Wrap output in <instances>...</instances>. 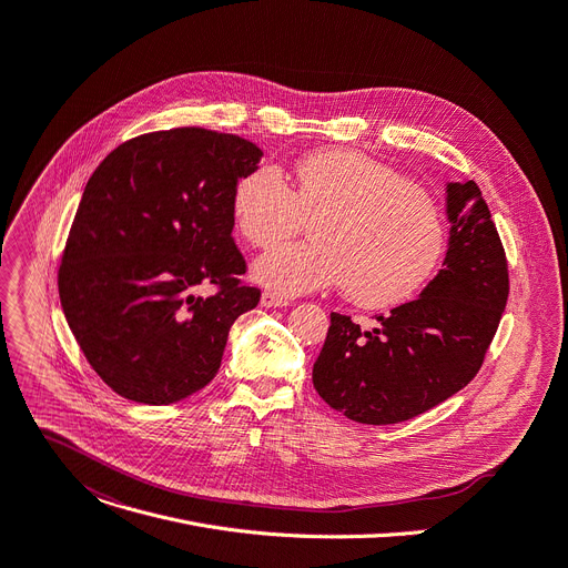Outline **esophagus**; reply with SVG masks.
<instances>
[{
  "label": "esophagus",
  "mask_w": 568,
  "mask_h": 568,
  "mask_svg": "<svg viewBox=\"0 0 568 568\" xmlns=\"http://www.w3.org/2000/svg\"><path fill=\"white\" fill-rule=\"evenodd\" d=\"M261 305H263V307H287L290 301L283 298V296H278V294H274V292H263Z\"/></svg>",
  "instance_id": "obj_1"
}]
</instances>
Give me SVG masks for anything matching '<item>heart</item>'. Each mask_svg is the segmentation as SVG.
<instances>
[{"instance_id": "heart-1", "label": "heart", "mask_w": 568, "mask_h": 568, "mask_svg": "<svg viewBox=\"0 0 568 568\" xmlns=\"http://www.w3.org/2000/svg\"><path fill=\"white\" fill-rule=\"evenodd\" d=\"M235 231L257 248L315 219L313 245L270 248L253 278L285 294L342 285L348 301L387 307L417 294L446 253V222L437 203L396 170L355 149L303 156L294 190L274 165H257L233 190Z\"/></svg>"}]
</instances>
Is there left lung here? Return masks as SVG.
Segmentation results:
<instances>
[{"label":"left lung","instance_id":"left-lung-1","mask_svg":"<svg viewBox=\"0 0 568 568\" xmlns=\"http://www.w3.org/2000/svg\"><path fill=\"white\" fill-rule=\"evenodd\" d=\"M448 246L419 298L359 331L331 313L313 367L320 396L357 424L407 422L439 405L478 374L505 311L507 261L474 181L446 183Z\"/></svg>","mask_w":568,"mask_h":568}]
</instances>
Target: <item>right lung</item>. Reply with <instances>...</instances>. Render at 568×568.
<instances>
[{"mask_svg":"<svg viewBox=\"0 0 568 568\" xmlns=\"http://www.w3.org/2000/svg\"><path fill=\"white\" fill-rule=\"evenodd\" d=\"M253 142L199 126L138 135L101 161L59 270L68 326L120 396L170 405L220 372L235 320L261 290L240 283L235 183L257 168ZM215 284L213 297H196Z\"/></svg>","mask_w":568,"mask_h":568,"instance_id":"right-lung-1","label":"right lung"}]
</instances>
